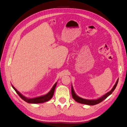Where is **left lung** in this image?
Wrapping results in <instances>:
<instances>
[{"instance_id": "obj_1", "label": "left lung", "mask_w": 127, "mask_h": 127, "mask_svg": "<svg viewBox=\"0 0 127 127\" xmlns=\"http://www.w3.org/2000/svg\"><path fill=\"white\" fill-rule=\"evenodd\" d=\"M118 81H119V79H117V81H116V82L114 85V86H113L112 89L110 90L109 92H107V93L105 94V95H103V96H101L100 97H99V98H98V99H93V100H89V99H83V98H82V97H80L79 96H78L76 94L75 92H74L72 85H71V93H72V97L73 98V99L76 101H77V102L80 103L85 104V105H96V104H98L100 102H102L103 100H104L105 99H106L107 97H108L109 95H111V94L113 93V92L115 89L116 87L117 86V84H118Z\"/></svg>"}]
</instances>
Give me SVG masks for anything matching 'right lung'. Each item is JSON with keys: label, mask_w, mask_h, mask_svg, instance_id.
Returning <instances> with one entry per match:
<instances>
[{"label": "right lung", "mask_w": 127, "mask_h": 127, "mask_svg": "<svg viewBox=\"0 0 127 127\" xmlns=\"http://www.w3.org/2000/svg\"><path fill=\"white\" fill-rule=\"evenodd\" d=\"M57 83V82H56L54 84V85L53 86V87H52L51 90L47 94H46V95H41L40 96L33 97V98H28V97H26L25 96L22 95L21 93L19 92L12 85V86L13 88V89L15 91V92L17 93V94L19 95V96H20L22 100H24L25 101L30 103H43V102H47L52 98V97H53L54 95L55 87L56 86Z\"/></svg>", "instance_id": "obj_1"}]
</instances>
